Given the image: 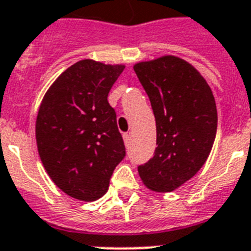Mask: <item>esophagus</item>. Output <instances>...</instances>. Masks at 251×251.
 I'll return each instance as SVG.
<instances>
[{"label":"esophagus","mask_w":251,"mask_h":251,"mask_svg":"<svg viewBox=\"0 0 251 251\" xmlns=\"http://www.w3.org/2000/svg\"><path fill=\"white\" fill-rule=\"evenodd\" d=\"M122 138H124V142H125L126 146H129V144H130V140H131V136H130V134H127V132H125V134L122 135Z\"/></svg>","instance_id":"1"}]
</instances>
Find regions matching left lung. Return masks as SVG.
<instances>
[{
    "label": "left lung",
    "mask_w": 251,
    "mask_h": 251,
    "mask_svg": "<svg viewBox=\"0 0 251 251\" xmlns=\"http://www.w3.org/2000/svg\"><path fill=\"white\" fill-rule=\"evenodd\" d=\"M136 76L150 98L156 119L157 148L138 166L152 191L172 192L202 168L215 140V99L200 72L173 55L140 62Z\"/></svg>",
    "instance_id": "8db88e82"
}]
</instances>
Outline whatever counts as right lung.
Masks as SVG:
<instances>
[{
  "mask_svg": "<svg viewBox=\"0 0 251 251\" xmlns=\"http://www.w3.org/2000/svg\"><path fill=\"white\" fill-rule=\"evenodd\" d=\"M124 68L79 60L55 79L42 99L36 121L38 154L52 182L73 199H100L126 156L107 99Z\"/></svg>",
  "mask_w": 251,
  "mask_h": 251,
  "instance_id": "1",
  "label": "right lung"
}]
</instances>
